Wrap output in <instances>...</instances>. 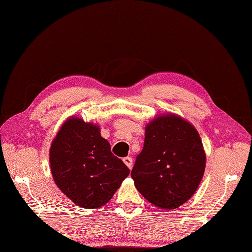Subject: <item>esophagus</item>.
<instances>
[{
  "mask_svg": "<svg viewBox=\"0 0 252 252\" xmlns=\"http://www.w3.org/2000/svg\"><path fill=\"white\" fill-rule=\"evenodd\" d=\"M124 163L128 167V168H132V165H133V159L131 157H126V158H124Z\"/></svg>",
  "mask_w": 252,
  "mask_h": 252,
  "instance_id": "1",
  "label": "esophagus"
}]
</instances>
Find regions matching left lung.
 Masks as SVG:
<instances>
[{
  "label": "left lung",
  "mask_w": 252,
  "mask_h": 252,
  "mask_svg": "<svg viewBox=\"0 0 252 252\" xmlns=\"http://www.w3.org/2000/svg\"><path fill=\"white\" fill-rule=\"evenodd\" d=\"M205 168L197 130L173 114L159 116L146 127L144 148L131 171L135 188L158 208L172 210L195 193Z\"/></svg>",
  "instance_id": "1"
}]
</instances>
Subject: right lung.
I'll list each match as a JSON object with an SVG mask.
<instances>
[{"instance_id":"1","label":"right lung","mask_w":252,"mask_h":252,"mask_svg":"<svg viewBox=\"0 0 252 252\" xmlns=\"http://www.w3.org/2000/svg\"><path fill=\"white\" fill-rule=\"evenodd\" d=\"M50 165L59 189L85 209L107 203L130 173L99 126L74 117L64 122L51 145Z\"/></svg>"}]
</instances>
